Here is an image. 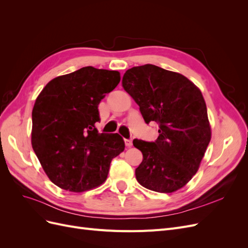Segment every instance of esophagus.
Segmentation results:
<instances>
[{"label":"esophagus","instance_id":"1","mask_svg":"<svg viewBox=\"0 0 248 248\" xmlns=\"http://www.w3.org/2000/svg\"><path fill=\"white\" fill-rule=\"evenodd\" d=\"M124 141H125V145H126V147H131V145H132V140L129 139H125L124 140Z\"/></svg>","mask_w":248,"mask_h":248}]
</instances>
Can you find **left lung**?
Listing matches in <instances>:
<instances>
[{"label": "left lung", "mask_w": 248, "mask_h": 248, "mask_svg": "<svg viewBox=\"0 0 248 248\" xmlns=\"http://www.w3.org/2000/svg\"><path fill=\"white\" fill-rule=\"evenodd\" d=\"M145 122L158 124L154 141L133 140L142 161L138 182L157 192H172L196 175L211 140L207 107L200 90L188 78L158 66L132 67L122 78Z\"/></svg>", "instance_id": "left-lung-1"}]
</instances>
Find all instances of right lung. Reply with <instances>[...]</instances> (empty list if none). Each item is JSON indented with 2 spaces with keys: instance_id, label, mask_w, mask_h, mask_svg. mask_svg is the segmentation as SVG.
I'll list each match as a JSON object with an SVG mask.
<instances>
[{
  "instance_id": "right-lung-1",
  "label": "right lung",
  "mask_w": 248,
  "mask_h": 248,
  "mask_svg": "<svg viewBox=\"0 0 248 248\" xmlns=\"http://www.w3.org/2000/svg\"><path fill=\"white\" fill-rule=\"evenodd\" d=\"M120 82L118 71L92 66L51 79L32 111V147L50 181L82 192L107 180L125 144L118 133H98V104Z\"/></svg>"
}]
</instances>
